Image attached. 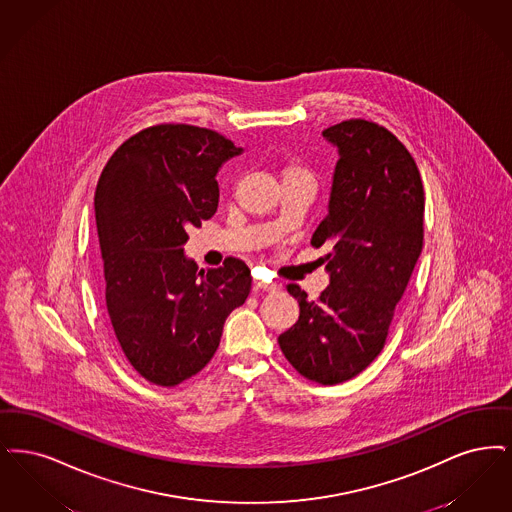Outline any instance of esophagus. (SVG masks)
Here are the masks:
<instances>
[{"label": "esophagus", "instance_id": "esophagus-1", "mask_svg": "<svg viewBox=\"0 0 512 512\" xmlns=\"http://www.w3.org/2000/svg\"><path fill=\"white\" fill-rule=\"evenodd\" d=\"M254 289L264 290V292H275L279 289L275 283H266V281H254Z\"/></svg>", "mask_w": 512, "mask_h": 512}]
</instances>
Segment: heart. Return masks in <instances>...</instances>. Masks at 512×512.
<instances>
[{"instance_id": "obj_1", "label": "heart", "mask_w": 512, "mask_h": 512, "mask_svg": "<svg viewBox=\"0 0 512 512\" xmlns=\"http://www.w3.org/2000/svg\"><path fill=\"white\" fill-rule=\"evenodd\" d=\"M304 174H310V172L302 164H298V162H289L283 168V179L290 178V176H304Z\"/></svg>"}]
</instances>
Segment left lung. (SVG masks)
I'll return each mask as SVG.
<instances>
[{"instance_id":"obj_1","label":"left lung","mask_w":512,"mask_h":512,"mask_svg":"<svg viewBox=\"0 0 512 512\" xmlns=\"http://www.w3.org/2000/svg\"><path fill=\"white\" fill-rule=\"evenodd\" d=\"M338 149L329 214L312 246L329 252L331 285L317 300L298 285L300 317L279 336L290 365L319 384L359 375L384 348L394 310L423 250L424 189L405 145L375 122L352 118L323 130Z\"/></svg>"}]
</instances>
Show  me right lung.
<instances>
[{"label":"right lung","instance_id":"right-lung-1","mask_svg":"<svg viewBox=\"0 0 512 512\" xmlns=\"http://www.w3.org/2000/svg\"><path fill=\"white\" fill-rule=\"evenodd\" d=\"M223 135L158 124L124 141L95 189L105 300L120 348L158 386L197 375L216 354L223 323L250 292V269L227 258L199 269L187 231L216 214L223 162L241 155Z\"/></svg>","mask_w":512,"mask_h":512}]
</instances>
